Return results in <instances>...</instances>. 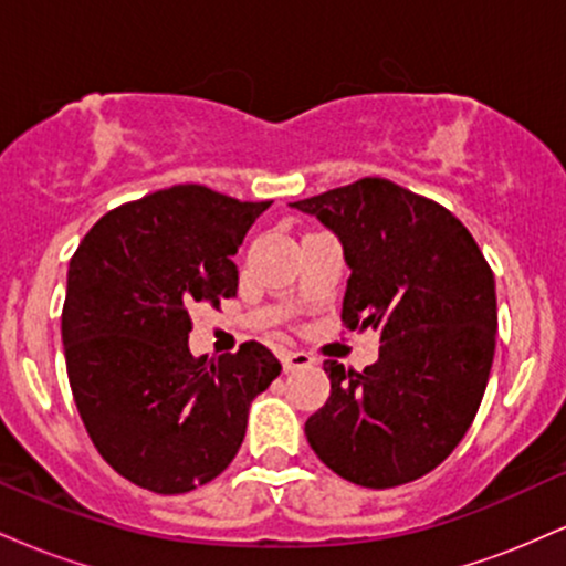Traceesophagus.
I'll return each mask as SVG.
<instances>
[{"label": "esophagus", "mask_w": 566, "mask_h": 566, "mask_svg": "<svg viewBox=\"0 0 566 566\" xmlns=\"http://www.w3.org/2000/svg\"><path fill=\"white\" fill-rule=\"evenodd\" d=\"M314 365V356L303 354V350H284L282 354V367L284 373H292V369H303Z\"/></svg>", "instance_id": "obj_1"}]
</instances>
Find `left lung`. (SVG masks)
Returning a JSON list of instances; mask_svg holds the SVG:
<instances>
[{
    "label": "left lung",
    "mask_w": 566,
    "mask_h": 566,
    "mask_svg": "<svg viewBox=\"0 0 566 566\" xmlns=\"http://www.w3.org/2000/svg\"><path fill=\"white\" fill-rule=\"evenodd\" d=\"M290 207L340 239L346 327L380 335L365 373L324 361L329 399L305 420V439L359 486L415 482L460 444L482 405L497 333L492 269L450 210L391 180L361 178Z\"/></svg>",
    "instance_id": "1"
}]
</instances>
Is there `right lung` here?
Wrapping results in <instances>:
<instances>
[{
	"mask_svg": "<svg viewBox=\"0 0 566 566\" xmlns=\"http://www.w3.org/2000/svg\"><path fill=\"white\" fill-rule=\"evenodd\" d=\"M271 201L172 186L103 216L69 263L63 350L90 439L143 490L180 495L237 458L247 415L282 365L261 343L188 350L197 303L237 295V255Z\"/></svg>",
	"mask_w": 566,
	"mask_h": 566,
	"instance_id": "right-lung-1",
	"label": "right lung"
}]
</instances>
